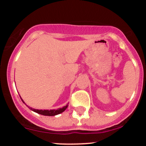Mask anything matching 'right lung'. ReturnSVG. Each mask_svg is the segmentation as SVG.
I'll use <instances>...</instances> for the list:
<instances>
[{"label": "right lung", "instance_id": "add662e5", "mask_svg": "<svg viewBox=\"0 0 146 146\" xmlns=\"http://www.w3.org/2000/svg\"><path fill=\"white\" fill-rule=\"evenodd\" d=\"M21 99V100L23 101V102L24 104L25 102L23 101V99ZM68 107V105L65 106H64L63 108H58V109L57 110H38V109H34V108H31V107H29V109H31V110H33V111L36 112V113H38V114H40V115H45V116H55V115H58V114H60L62 113H63L64 111L66 109V108Z\"/></svg>", "mask_w": 146, "mask_h": 146}]
</instances>
